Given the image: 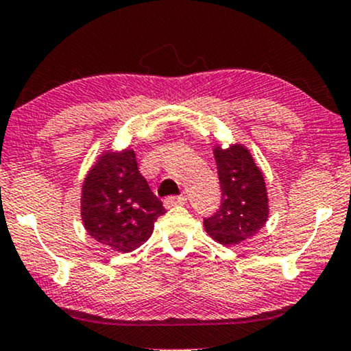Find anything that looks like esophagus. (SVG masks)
<instances>
[{
	"label": "esophagus",
	"instance_id": "34e87169",
	"mask_svg": "<svg viewBox=\"0 0 351 351\" xmlns=\"http://www.w3.org/2000/svg\"><path fill=\"white\" fill-rule=\"evenodd\" d=\"M186 198L185 197H167L165 199V206L166 208H174V206H180V204H185Z\"/></svg>",
	"mask_w": 351,
	"mask_h": 351
}]
</instances>
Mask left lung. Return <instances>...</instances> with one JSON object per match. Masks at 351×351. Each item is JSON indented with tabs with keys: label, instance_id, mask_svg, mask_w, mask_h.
<instances>
[{
	"label": "left lung",
	"instance_id": "1",
	"mask_svg": "<svg viewBox=\"0 0 351 351\" xmlns=\"http://www.w3.org/2000/svg\"><path fill=\"white\" fill-rule=\"evenodd\" d=\"M222 190L221 208L203 221L216 242L237 245L252 239L269 217L266 182L247 147L240 143L213 149Z\"/></svg>",
	"mask_w": 351,
	"mask_h": 351
}]
</instances>
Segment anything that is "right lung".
Segmentation results:
<instances>
[{"label":"right lung","instance_id":"1","mask_svg":"<svg viewBox=\"0 0 351 351\" xmlns=\"http://www.w3.org/2000/svg\"><path fill=\"white\" fill-rule=\"evenodd\" d=\"M166 209L140 174L135 152L106 149L82 185L80 216L85 230L114 252L129 253L153 234Z\"/></svg>","mask_w":351,"mask_h":351}]
</instances>
